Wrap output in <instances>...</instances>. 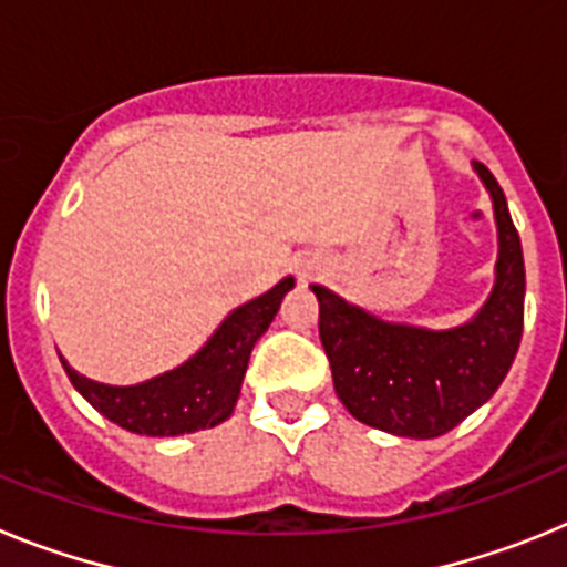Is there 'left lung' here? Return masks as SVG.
I'll return each mask as SVG.
<instances>
[{
    "label": "left lung",
    "instance_id": "obj_1",
    "mask_svg": "<svg viewBox=\"0 0 567 567\" xmlns=\"http://www.w3.org/2000/svg\"><path fill=\"white\" fill-rule=\"evenodd\" d=\"M471 167L491 195L499 247L494 289L474 318L452 329L394 323L312 284L340 403L354 420L394 437L452 432L497 392L523 338V244L497 178L480 162Z\"/></svg>",
    "mask_w": 567,
    "mask_h": 567
}]
</instances>
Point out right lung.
Returning <instances> with one entry per match:
<instances>
[{
    "mask_svg": "<svg viewBox=\"0 0 567 567\" xmlns=\"http://www.w3.org/2000/svg\"><path fill=\"white\" fill-rule=\"evenodd\" d=\"M292 287L295 278L287 275L269 292L240 303L193 358L144 383H99L79 374L62 354L59 358L76 392L110 423L122 425L127 432L144 437H178L213 429L235 412L252 346L267 332L280 300Z\"/></svg>",
    "mask_w": 567,
    "mask_h": 567,
    "instance_id": "add662e5",
    "label": "right lung"
}]
</instances>
